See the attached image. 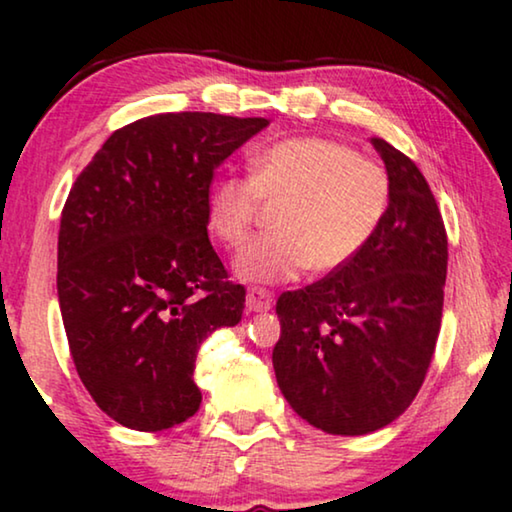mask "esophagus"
<instances>
[{
    "mask_svg": "<svg viewBox=\"0 0 512 512\" xmlns=\"http://www.w3.org/2000/svg\"><path fill=\"white\" fill-rule=\"evenodd\" d=\"M271 304H274V295L264 288H250L248 297H245V306L248 311H269Z\"/></svg>",
    "mask_w": 512,
    "mask_h": 512,
    "instance_id": "1",
    "label": "esophagus"
}]
</instances>
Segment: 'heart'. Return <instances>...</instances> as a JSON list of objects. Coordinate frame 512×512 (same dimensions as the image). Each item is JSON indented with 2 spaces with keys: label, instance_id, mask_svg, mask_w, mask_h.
Segmentation results:
<instances>
[{
  "label": "heart",
  "instance_id": "1",
  "mask_svg": "<svg viewBox=\"0 0 512 512\" xmlns=\"http://www.w3.org/2000/svg\"><path fill=\"white\" fill-rule=\"evenodd\" d=\"M262 203H285L276 231L245 245L234 271L245 283H288L309 267L342 269L365 250L391 206V177L339 140H278L250 156V177L222 175L210 185V234L241 248Z\"/></svg>",
  "mask_w": 512,
  "mask_h": 512
}]
</instances>
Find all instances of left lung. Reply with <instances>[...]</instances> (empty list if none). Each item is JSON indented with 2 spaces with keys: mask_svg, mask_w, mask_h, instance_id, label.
I'll return each instance as SVG.
<instances>
[{
  "mask_svg": "<svg viewBox=\"0 0 512 512\" xmlns=\"http://www.w3.org/2000/svg\"><path fill=\"white\" fill-rule=\"evenodd\" d=\"M391 206L365 250L276 302L278 388L299 417L332 435L379 431L417 398L438 342L447 231L410 156L372 138Z\"/></svg>",
  "mask_w": 512,
  "mask_h": 512,
  "instance_id": "8db88e82",
  "label": "left lung"
}]
</instances>
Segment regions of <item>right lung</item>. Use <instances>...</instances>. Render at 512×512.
Wrapping results in <instances>:
<instances>
[{"instance_id":"right-lung-1","label":"right lung","mask_w":512,"mask_h":512,"mask_svg":"<svg viewBox=\"0 0 512 512\" xmlns=\"http://www.w3.org/2000/svg\"><path fill=\"white\" fill-rule=\"evenodd\" d=\"M267 126L213 112L138 119L109 135L70 189L60 313L79 379L121 426L166 431L199 410V346L245 306L208 238L210 182Z\"/></svg>"}]
</instances>
